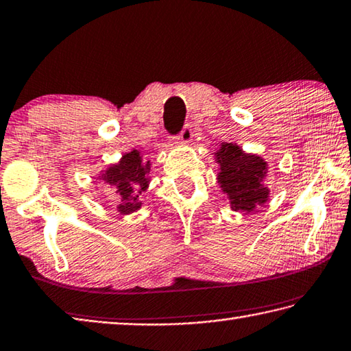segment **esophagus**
Instances as JSON below:
<instances>
[{
  "label": "esophagus",
  "mask_w": 351,
  "mask_h": 351,
  "mask_svg": "<svg viewBox=\"0 0 351 351\" xmlns=\"http://www.w3.org/2000/svg\"><path fill=\"white\" fill-rule=\"evenodd\" d=\"M192 136H193V129H192V125L190 124H186L182 127V130L180 132V135H178V139H180L181 143H189L190 139H192Z\"/></svg>",
  "instance_id": "esophagus-1"
}]
</instances>
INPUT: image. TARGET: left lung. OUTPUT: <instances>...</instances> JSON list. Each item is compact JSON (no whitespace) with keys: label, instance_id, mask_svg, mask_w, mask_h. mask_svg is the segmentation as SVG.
Segmentation results:
<instances>
[{"label":"left lung","instance_id":"1","mask_svg":"<svg viewBox=\"0 0 351 351\" xmlns=\"http://www.w3.org/2000/svg\"><path fill=\"white\" fill-rule=\"evenodd\" d=\"M216 156L221 164L218 180L232 199V208L250 212L256 204L267 201L269 189L263 184L267 167L263 159L244 154L234 144H222Z\"/></svg>","mask_w":351,"mask_h":351}]
</instances>
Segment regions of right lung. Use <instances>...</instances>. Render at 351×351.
<instances>
[{
  "instance_id": "1",
  "label": "right lung",
  "mask_w": 351,
  "mask_h": 351,
  "mask_svg": "<svg viewBox=\"0 0 351 351\" xmlns=\"http://www.w3.org/2000/svg\"><path fill=\"white\" fill-rule=\"evenodd\" d=\"M149 173L150 164L143 162L136 150L124 155L119 164L112 165L106 171V182L117 189L121 196L118 207L121 213H130L139 208V196L149 186Z\"/></svg>"
}]
</instances>
